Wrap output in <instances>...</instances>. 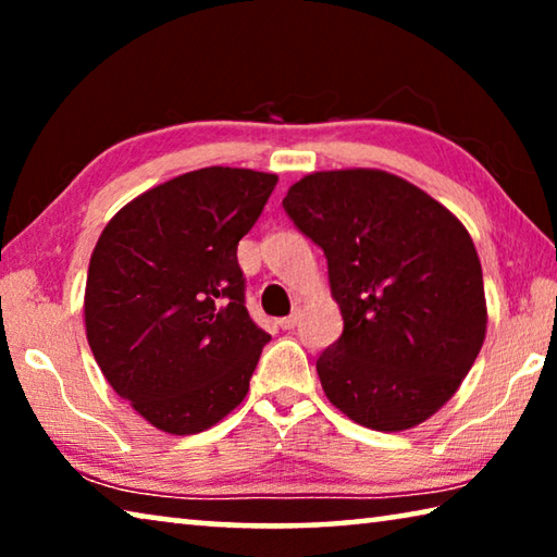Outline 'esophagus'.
Segmentation results:
<instances>
[{"label": "esophagus", "mask_w": 557, "mask_h": 557, "mask_svg": "<svg viewBox=\"0 0 557 557\" xmlns=\"http://www.w3.org/2000/svg\"><path fill=\"white\" fill-rule=\"evenodd\" d=\"M297 322H299V312H292L289 317H282L277 324H280L282 329H285V332H289V329L297 326Z\"/></svg>", "instance_id": "1"}]
</instances>
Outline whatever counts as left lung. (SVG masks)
<instances>
[{
  "label": "left lung",
  "instance_id": "8db88e82",
  "mask_svg": "<svg viewBox=\"0 0 557 557\" xmlns=\"http://www.w3.org/2000/svg\"><path fill=\"white\" fill-rule=\"evenodd\" d=\"M282 206L324 250L344 334L317 361L354 422L403 432L465 381L486 336L482 262L455 213L381 169L314 172Z\"/></svg>",
  "mask_w": 557,
  "mask_h": 557
}]
</instances>
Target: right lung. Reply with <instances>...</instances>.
Segmentation results:
<instances>
[{
  "label": "right lung",
  "mask_w": 557,
  "mask_h": 557,
  "mask_svg": "<svg viewBox=\"0 0 557 557\" xmlns=\"http://www.w3.org/2000/svg\"><path fill=\"white\" fill-rule=\"evenodd\" d=\"M275 174L206 166L139 194L90 256L86 336L120 398L169 435L213 428L243 403L270 334L245 309L238 243Z\"/></svg>",
  "instance_id": "1"
}]
</instances>
